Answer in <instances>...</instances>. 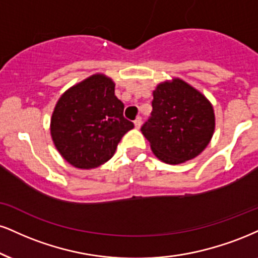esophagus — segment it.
Listing matches in <instances>:
<instances>
[{
  "label": "esophagus",
  "mask_w": 258,
  "mask_h": 258,
  "mask_svg": "<svg viewBox=\"0 0 258 258\" xmlns=\"http://www.w3.org/2000/svg\"><path fill=\"white\" fill-rule=\"evenodd\" d=\"M133 123H135L136 128H141V126H142V119H141V117H137V119L133 121Z\"/></svg>",
  "instance_id": "obj_1"
}]
</instances>
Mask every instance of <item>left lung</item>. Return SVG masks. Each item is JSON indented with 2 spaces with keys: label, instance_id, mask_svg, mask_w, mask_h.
Segmentation results:
<instances>
[{
  "label": "left lung",
  "instance_id": "obj_1",
  "mask_svg": "<svg viewBox=\"0 0 258 258\" xmlns=\"http://www.w3.org/2000/svg\"><path fill=\"white\" fill-rule=\"evenodd\" d=\"M151 116L141 131L160 161L180 164L198 156L215 131L213 104L180 78L160 83L153 91Z\"/></svg>",
  "mask_w": 258,
  "mask_h": 258
}]
</instances>
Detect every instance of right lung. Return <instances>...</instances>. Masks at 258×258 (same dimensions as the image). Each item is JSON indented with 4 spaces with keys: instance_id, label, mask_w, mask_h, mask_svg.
Wrapping results in <instances>:
<instances>
[{
    "instance_id": "add662e5",
    "label": "right lung",
    "mask_w": 258,
    "mask_h": 258,
    "mask_svg": "<svg viewBox=\"0 0 258 258\" xmlns=\"http://www.w3.org/2000/svg\"><path fill=\"white\" fill-rule=\"evenodd\" d=\"M133 128L123 117L115 83L96 73L58 98L50 119V135L60 155L79 169H91L113 157L117 144Z\"/></svg>"
}]
</instances>
